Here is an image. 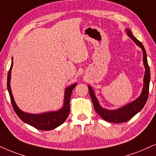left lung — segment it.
Segmentation results:
<instances>
[{"instance_id":"8db88e82","label":"left lung","mask_w":156,"mask_h":156,"mask_svg":"<svg viewBox=\"0 0 156 156\" xmlns=\"http://www.w3.org/2000/svg\"><path fill=\"white\" fill-rule=\"evenodd\" d=\"M126 32L128 34L129 37L131 38L140 48H141L142 51H143V64L145 68V76H144L143 80L144 84L143 91H142L141 95L137 99L134 100L131 103H128L127 105H124V106L120 108L116 109V110H107V109L103 108L100 105L99 102L98 101L97 98L95 97L93 90L92 89L90 86H88L90 95L91 97L92 101H93L95 110L96 111V112L98 113L100 116L102 117L108 122L123 123L130 120L132 117L135 116L138 112H140L143 109L144 105H145L146 102H147V98H148L151 73H150V68L148 63H147V53H146L145 48H144L141 42H140L137 38H135L133 34L132 33V32L129 29H126Z\"/></svg>"}]
</instances>
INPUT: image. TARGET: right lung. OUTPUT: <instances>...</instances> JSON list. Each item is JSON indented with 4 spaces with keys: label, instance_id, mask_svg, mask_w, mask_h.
Listing matches in <instances>:
<instances>
[{
    "label": "right lung",
    "instance_id": "1",
    "mask_svg": "<svg viewBox=\"0 0 156 156\" xmlns=\"http://www.w3.org/2000/svg\"><path fill=\"white\" fill-rule=\"evenodd\" d=\"M12 66L13 61L11 62L9 73H8L7 88L8 91L9 93V95H10L11 102L13 108V110L16 112L17 116L19 117V119L24 122L30 124V126H33V127L37 129L43 130V131L54 129L62 124L66 121L69 114V111H70V105H69L70 98L72 96V90L76 87V84L74 83L66 88L64 94V103H63V107L61 109H59L58 111L40 113V114H32V113H25L22 110H20L19 107L17 106L14 101V99H13L12 93H11L10 81Z\"/></svg>",
    "mask_w": 156,
    "mask_h": 156
}]
</instances>
